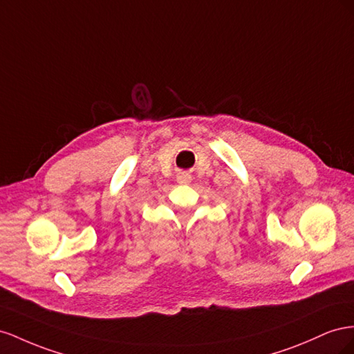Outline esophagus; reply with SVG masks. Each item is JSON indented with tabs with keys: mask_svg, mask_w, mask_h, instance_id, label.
<instances>
[{
	"mask_svg": "<svg viewBox=\"0 0 354 354\" xmlns=\"http://www.w3.org/2000/svg\"><path fill=\"white\" fill-rule=\"evenodd\" d=\"M178 183L179 184H189L191 183V175L188 174V171H180V174L178 175Z\"/></svg>",
	"mask_w": 354,
	"mask_h": 354,
	"instance_id": "esophagus-1",
	"label": "esophagus"
}]
</instances>
